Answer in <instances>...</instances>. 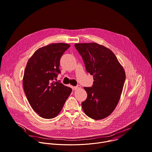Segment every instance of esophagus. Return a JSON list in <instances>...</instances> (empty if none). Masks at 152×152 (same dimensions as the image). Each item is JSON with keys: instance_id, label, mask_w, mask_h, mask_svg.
Masks as SVG:
<instances>
[{"instance_id": "34e87169", "label": "esophagus", "mask_w": 152, "mask_h": 152, "mask_svg": "<svg viewBox=\"0 0 152 152\" xmlns=\"http://www.w3.org/2000/svg\"><path fill=\"white\" fill-rule=\"evenodd\" d=\"M80 88H81V86H80V85H78V86H77L74 87V89L75 90H77L80 89Z\"/></svg>"}]
</instances>
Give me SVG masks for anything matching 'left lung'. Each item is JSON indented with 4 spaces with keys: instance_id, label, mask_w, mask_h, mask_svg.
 I'll return each mask as SVG.
<instances>
[{
    "instance_id": "obj_1",
    "label": "left lung",
    "mask_w": 152,
    "mask_h": 152,
    "mask_svg": "<svg viewBox=\"0 0 152 152\" xmlns=\"http://www.w3.org/2000/svg\"><path fill=\"white\" fill-rule=\"evenodd\" d=\"M87 72L94 76L92 87H84L87 98L81 103L84 113L101 120L115 108L122 93L126 74L124 67L108 48L95 42L76 43Z\"/></svg>"
}]
</instances>
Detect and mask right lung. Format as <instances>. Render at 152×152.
Returning <instances> with one entry per match:
<instances>
[{
	"mask_svg": "<svg viewBox=\"0 0 152 152\" xmlns=\"http://www.w3.org/2000/svg\"><path fill=\"white\" fill-rule=\"evenodd\" d=\"M69 47L65 43L49 44L38 48L27 61L24 91L30 106L42 118L56 117L71 94V88L53 81L60 73V59Z\"/></svg>",
	"mask_w": 152,
	"mask_h": 152,
	"instance_id": "right-lung-1",
	"label": "right lung"
}]
</instances>
